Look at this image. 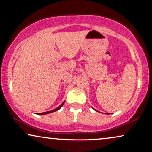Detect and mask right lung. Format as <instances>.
I'll list each match as a JSON object with an SVG mask.
<instances>
[{
	"label": "right lung",
	"mask_w": 152,
	"mask_h": 152,
	"mask_svg": "<svg viewBox=\"0 0 152 152\" xmlns=\"http://www.w3.org/2000/svg\"><path fill=\"white\" fill-rule=\"evenodd\" d=\"M64 102H63L62 104H61V105L58 106V107H57L56 109H53V110H51V111H46V112H43V113H39V114H38V115H44V114H49V113H52V112H54V111H58V109H60L62 107L63 105H64Z\"/></svg>",
	"instance_id": "add662e5"
}]
</instances>
